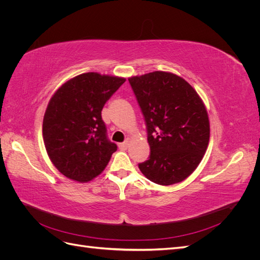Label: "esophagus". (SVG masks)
<instances>
[{
	"mask_svg": "<svg viewBox=\"0 0 260 260\" xmlns=\"http://www.w3.org/2000/svg\"><path fill=\"white\" fill-rule=\"evenodd\" d=\"M128 145H129V141H124V142L119 144V148L121 149V151H125V149L128 148Z\"/></svg>",
	"mask_w": 260,
	"mask_h": 260,
	"instance_id": "1",
	"label": "esophagus"
}]
</instances>
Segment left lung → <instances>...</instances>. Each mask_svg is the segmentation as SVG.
<instances>
[{
    "mask_svg": "<svg viewBox=\"0 0 260 260\" xmlns=\"http://www.w3.org/2000/svg\"><path fill=\"white\" fill-rule=\"evenodd\" d=\"M143 113L151 148L139 164L152 182L171 185L198 168L209 143L205 104L192 85L172 73L153 72L129 78Z\"/></svg>",
    "mask_w": 260,
    "mask_h": 260,
    "instance_id": "left-lung-1",
    "label": "left lung"
}]
</instances>
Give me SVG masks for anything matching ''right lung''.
Listing matches in <instances>:
<instances>
[{
  "label": "right lung",
  "mask_w": 260,
  "mask_h": 260,
  "mask_svg": "<svg viewBox=\"0 0 260 260\" xmlns=\"http://www.w3.org/2000/svg\"><path fill=\"white\" fill-rule=\"evenodd\" d=\"M124 78L85 73L61 84L43 118L46 153L61 175L89 182L105 169L117 145L107 139L102 109Z\"/></svg>",
  "instance_id": "obj_1"
}]
</instances>
